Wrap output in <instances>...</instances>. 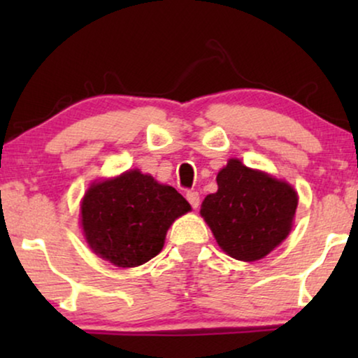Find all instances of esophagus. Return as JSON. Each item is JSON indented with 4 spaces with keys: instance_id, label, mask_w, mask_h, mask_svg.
<instances>
[{
    "instance_id": "1",
    "label": "esophagus",
    "mask_w": 358,
    "mask_h": 358,
    "mask_svg": "<svg viewBox=\"0 0 358 358\" xmlns=\"http://www.w3.org/2000/svg\"><path fill=\"white\" fill-rule=\"evenodd\" d=\"M185 197H187L189 203L192 205L194 208H197L200 205V195H199V192H195V190H189V192L185 194Z\"/></svg>"
}]
</instances>
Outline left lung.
Here are the masks:
<instances>
[{"instance_id":"8db88e82","label":"left lung","mask_w":358,"mask_h":358,"mask_svg":"<svg viewBox=\"0 0 358 358\" xmlns=\"http://www.w3.org/2000/svg\"><path fill=\"white\" fill-rule=\"evenodd\" d=\"M217 184L218 190L205 197L200 215L228 256L259 261L292 231L298 195L285 180L233 158L218 173Z\"/></svg>"}]
</instances>
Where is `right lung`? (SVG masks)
Masks as SVG:
<instances>
[{"instance_id": "right-lung-1", "label": "right lung", "mask_w": 358, "mask_h": 358, "mask_svg": "<svg viewBox=\"0 0 358 358\" xmlns=\"http://www.w3.org/2000/svg\"><path fill=\"white\" fill-rule=\"evenodd\" d=\"M189 210L174 187L134 169L91 184L81 202V228L97 256L136 267L158 256L169 227Z\"/></svg>"}]
</instances>
